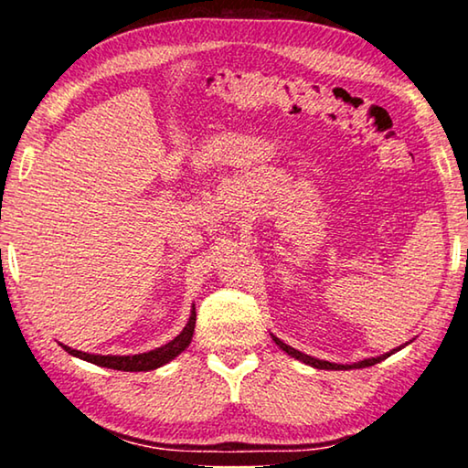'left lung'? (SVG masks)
Masks as SVG:
<instances>
[{
  "label": "left lung",
  "mask_w": 468,
  "mask_h": 468,
  "mask_svg": "<svg viewBox=\"0 0 468 468\" xmlns=\"http://www.w3.org/2000/svg\"><path fill=\"white\" fill-rule=\"evenodd\" d=\"M272 340L276 345H279L284 353L287 355H291V357H295V359H299V361H303L305 366H312V367H315V369H359V367H369V366H376V363H379V361H384L386 357H390V355H394L396 351H400L402 346H407L409 343H405V345H400L399 348H392L390 353H384V355H379V357H371V359H363V361H359V363H353V366H343V363H330V361H322V359H315V357H310V355H305V353H301V351H297V348H292V346H289V345H284L281 338H276V336H272Z\"/></svg>",
  "instance_id": "left-lung-1"
}]
</instances>
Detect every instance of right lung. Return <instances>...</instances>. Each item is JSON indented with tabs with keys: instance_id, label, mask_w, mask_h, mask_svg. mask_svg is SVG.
<instances>
[{
	"instance_id": "obj_1",
	"label": "right lung",
	"mask_w": 468,
	"mask_h": 468,
	"mask_svg": "<svg viewBox=\"0 0 468 468\" xmlns=\"http://www.w3.org/2000/svg\"><path fill=\"white\" fill-rule=\"evenodd\" d=\"M194 326H196V307L192 305V314H189V320L186 328L179 332V335L169 340L167 345L154 348V351L140 353V355H92L84 351H76L72 346L61 345L69 355H74L78 359H84L94 366L109 367V369H120V371H150L165 366L171 359H176L179 353H184L186 348L192 343L194 336Z\"/></svg>"
}]
</instances>
